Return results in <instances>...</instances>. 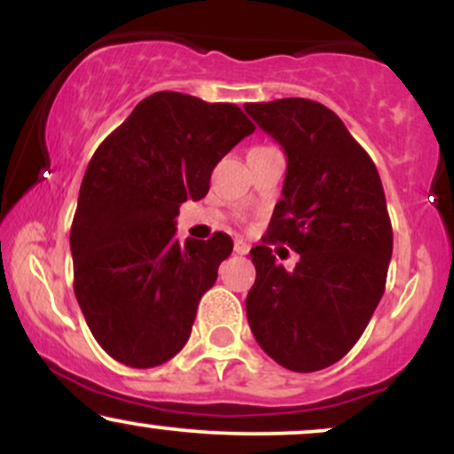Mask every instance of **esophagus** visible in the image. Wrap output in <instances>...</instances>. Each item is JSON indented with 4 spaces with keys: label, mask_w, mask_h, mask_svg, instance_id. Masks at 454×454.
Segmentation results:
<instances>
[{
    "label": "esophagus",
    "mask_w": 454,
    "mask_h": 454,
    "mask_svg": "<svg viewBox=\"0 0 454 454\" xmlns=\"http://www.w3.org/2000/svg\"><path fill=\"white\" fill-rule=\"evenodd\" d=\"M247 252H249V243H245L243 239H237V241H234V254H239V256H245Z\"/></svg>",
    "instance_id": "1"
}]
</instances>
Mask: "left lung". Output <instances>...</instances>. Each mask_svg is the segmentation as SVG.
Returning <instances> with one entry per match:
<instances>
[{
	"mask_svg": "<svg viewBox=\"0 0 454 454\" xmlns=\"http://www.w3.org/2000/svg\"><path fill=\"white\" fill-rule=\"evenodd\" d=\"M284 149L286 179L267 237L249 252L256 281L247 322L258 346L290 372H320L350 352L384 294L393 228L378 168L343 121L305 98L245 104ZM270 242L300 254L293 271Z\"/></svg>",
	"mask_w": 454,
	"mask_h": 454,
	"instance_id": "1",
	"label": "left lung"
}]
</instances>
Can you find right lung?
<instances>
[{
	"mask_svg": "<svg viewBox=\"0 0 454 454\" xmlns=\"http://www.w3.org/2000/svg\"><path fill=\"white\" fill-rule=\"evenodd\" d=\"M254 132L234 104L158 91L96 149L70 231L74 294L114 361L149 369L190 340L200 296L232 239L176 241L179 207L209 192L215 164Z\"/></svg>",
	"mask_w": 454,
	"mask_h": 454,
	"instance_id": "right-lung-1",
	"label": "right lung"
}]
</instances>
